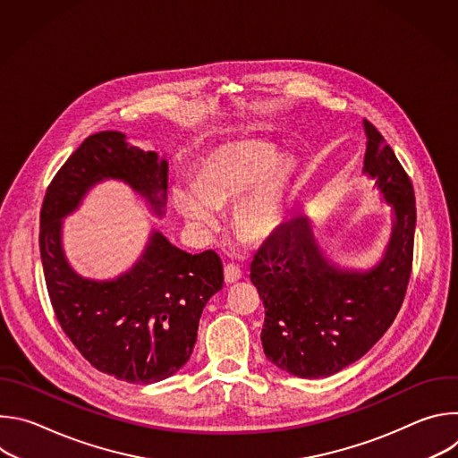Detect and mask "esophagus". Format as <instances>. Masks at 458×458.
<instances>
[{"label": "esophagus", "mask_w": 458, "mask_h": 458, "mask_svg": "<svg viewBox=\"0 0 458 458\" xmlns=\"http://www.w3.org/2000/svg\"><path fill=\"white\" fill-rule=\"evenodd\" d=\"M241 277H242V270L239 267H235V265H226L225 267V283L226 284H233Z\"/></svg>", "instance_id": "1"}]
</instances>
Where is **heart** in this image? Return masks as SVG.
<instances>
[{
	"instance_id": "b5f03b06",
	"label": "heart",
	"mask_w": 458,
	"mask_h": 458,
	"mask_svg": "<svg viewBox=\"0 0 458 458\" xmlns=\"http://www.w3.org/2000/svg\"><path fill=\"white\" fill-rule=\"evenodd\" d=\"M299 159L263 140H233L210 150L191 186H175L179 216L205 230L219 226L217 208L233 205L235 233L251 244L272 241L286 225Z\"/></svg>"
}]
</instances>
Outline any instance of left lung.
Returning a JSON list of instances; mask_svg holds the SVG:
<instances>
[{"label":"left lung","instance_id":"left-lung-1","mask_svg":"<svg viewBox=\"0 0 458 458\" xmlns=\"http://www.w3.org/2000/svg\"><path fill=\"white\" fill-rule=\"evenodd\" d=\"M364 130L362 174L391 208L382 257L366 270L341 267L320 248L310 217L295 216L250 267L265 304V355L301 378L330 377L359 360L395 320L406 295L417 223L413 186L368 119Z\"/></svg>","mask_w":458,"mask_h":458}]
</instances>
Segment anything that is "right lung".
I'll return each instance as SVG.
<instances>
[{
    "label": "right lung",
    "instance_id": "add662e5",
    "mask_svg": "<svg viewBox=\"0 0 458 458\" xmlns=\"http://www.w3.org/2000/svg\"><path fill=\"white\" fill-rule=\"evenodd\" d=\"M103 181H119L156 217L165 216L168 161L130 145L121 132H99L52 179L39 217V251L52 308L63 332L99 371L132 384L177 373L198 341L203 308L223 288L216 251L188 253L152 228L145 250L114 279L78 274L63 246V219Z\"/></svg>",
    "mask_w": 458,
    "mask_h": 458
}]
</instances>
